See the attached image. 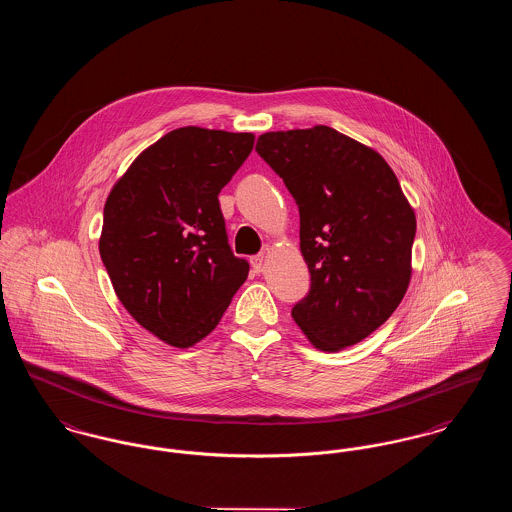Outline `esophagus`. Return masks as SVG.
<instances>
[{
  "mask_svg": "<svg viewBox=\"0 0 512 512\" xmlns=\"http://www.w3.org/2000/svg\"><path fill=\"white\" fill-rule=\"evenodd\" d=\"M263 263H265V255H263V253L251 257V267H253L255 272H261V270H263Z\"/></svg>",
  "mask_w": 512,
  "mask_h": 512,
  "instance_id": "obj_1",
  "label": "esophagus"
}]
</instances>
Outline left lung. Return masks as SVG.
Returning a JSON list of instances; mask_svg holds the SVG:
<instances>
[{
  "label": "left lung",
  "instance_id": "left-lung-1",
  "mask_svg": "<svg viewBox=\"0 0 512 512\" xmlns=\"http://www.w3.org/2000/svg\"><path fill=\"white\" fill-rule=\"evenodd\" d=\"M255 149L299 207L311 290L293 320L320 351L365 340L411 282L416 219L397 176L380 153L322 124L267 132Z\"/></svg>",
  "mask_w": 512,
  "mask_h": 512
}]
</instances>
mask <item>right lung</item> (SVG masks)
<instances>
[{
	"label": "right lung",
	"mask_w": 512,
	"mask_h": 512,
	"mask_svg": "<svg viewBox=\"0 0 512 512\" xmlns=\"http://www.w3.org/2000/svg\"><path fill=\"white\" fill-rule=\"evenodd\" d=\"M253 142L249 132L176 128L136 157L105 201L99 255L115 293L174 347L211 334L247 278L219 194Z\"/></svg>",
	"instance_id": "1"
}]
</instances>
